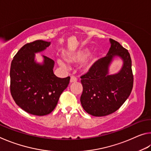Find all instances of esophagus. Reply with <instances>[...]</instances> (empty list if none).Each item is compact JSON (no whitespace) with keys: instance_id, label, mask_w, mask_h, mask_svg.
<instances>
[{"instance_id":"1","label":"esophagus","mask_w":151,"mask_h":151,"mask_svg":"<svg viewBox=\"0 0 151 151\" xmlns=\"http://www.w3.org/2000/svg\"><path fill=\"white\" fill-rule=\"evenodd\" d=\"M70 81V83H75V82L77 81V78H76L75 76H71Z\"/></svg>"}]
</instances>
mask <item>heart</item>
Listing matches in <instances>:
<instances>
[{
    "label": "heart",
    "mask_w": 151,
    "mask_h": 151,
    "mask_svg": "<svg viewBox=\"0 0 151 151\" xmlns=\"http://www.w3.org/2000/svg\"><path fill=\"white\" fill-rule=\"evenodd\" d=\"M88 55V52L86 50H78L76 51V52H73L72 54H70L68 56V59L70 62L73 63H78L81 62V61H83L85 58L87 57ZM59 65L65 66V63L62 59H59L58 60Z\"/></svg>",
    "instance_id": "1"
}]
</instances>
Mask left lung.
<instances>
[{"label":"left lung","instance_id":"left-lung-1","mask_svg":"<svg viewBox=\"0 0 151 151\" xmlns=\"http://www.w3.org/2000/svg\"><path fill=\"white\" fill-rule=\"evenodd\" d=\"M111 48L105 57L97 60L88 72L81 76L83 93L81 103L84 110L94 116H104L116 111L131 94L133 86L132 61L128 50L111 39ZM115 55L124 60L122 70L108 75V66Z\"/></svg>","mask_w":151,"mask_h":151}]
</instances>
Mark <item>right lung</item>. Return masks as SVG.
I'll list each match as a JSON object with an SVG mask.
<instances>
[{
	"instance_id": "right-lung-1",
	"label": "right lung",
	"mask_w": 151,
	"mask_h": 151,
	"mask_svg": "<svg viewBox=\"0 0 151 151\" xmlns=\"http://www.w3.org/2000/svg\"><path fill=\"white\" fill-rule=\"evenodd\" d=\"M50 42L37 40L24 45L12 60L11 93L16 104L29 114L44 116L55 109L70 76L58 78L53 73L54 60L46 56L42 65L34 61L35 52L45 50Z\"/></svg>"
}]
</instances>
